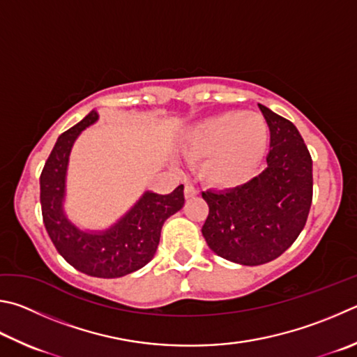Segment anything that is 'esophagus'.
<instances>
[{"instance_id":"1","label":"esophagus","mask_w":357,"mask_h":357,"mask_svg":"<svg viewBox=\"0 0 357 357\" xmlns=\"http://www.w3.org/2000/svg\"><path fill=\"white\" fill-rule=\"evenodd\" d=\"M197 195H198L197 187L193 185V184H190V183H187L185 187H184V197H185V199L193 198V197H197Z\"/></svg>"}]
</instances>
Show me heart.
<instances>
[{
  "mask_svg": "<svg viewBox=\"0 0 357 357\" xmlns=\"http://www.w3.org/2000/svg\"><path fill=\"white\" fill-rule=\"evenodd\" d=\"M267 123L257 114L226 112L193 126L185 151L209 154L206 172L222 185H237L255 174L267 150Z\"/></svg>",
  "mask_w": 357,
  "mask_h": 357,
  "instance_id": "b5f03b06",
  "label": "heart"
}]
</instances>
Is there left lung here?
Wrapping results in <instances>:
<instances>
[{"label":"left lung","instance_id":"1","mask_svg":"<svg viewBox=\"0 0 357 357\" xmlns=\"http://www.w3.org/2000/svg\"><path fill=\"white\" fill-rule=\"evenodd\" d=\"M270 128L267 167L246 184L203 192L209 215L203 236L226 261L262 265L300 236L312 203V159L291 121L259 105Z\"/></svg>","mask_w":357,"mask_h":357}]
</instances>
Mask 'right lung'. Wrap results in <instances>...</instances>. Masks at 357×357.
<instances>
[{
  "label": "right lung",
  "instance_id": "obj_1",
  "mask_svg": "<svg viewBox=\"0 0 357 357\" xmlns=\"http://www.w3.org/2000/svg\"><path fill=\"white\" fill-rule=\"evenodd\" d=\"M98 119L92 111L57 139L40 174L42 215L51 242L71 267L95 278H120L145 267L156 255L165 220L183 209L184 185L168 195L144 192L106 229H84L71 222L66 212L70 153L79 134Z\"/></svg>",
  "mask_w": 357,
  "mask_h": 357
}]
</instances>
